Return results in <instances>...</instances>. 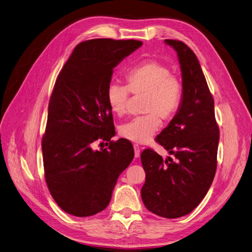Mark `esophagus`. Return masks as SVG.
Listing matches in <instances>:
<instances>
[{
  "instance_id": "1",
  "label": "esophagus",
  "mask_w": 252,
  "mask_h": 252,
  "mask_svg": "<svg viewBox=\"0 0 252 252\" xmlns=\"http://www.w3.org/2000/svg\"><path fill=\"white\" fill-rule=\"evenodd\" d=\"M134 155L136 158L140 156V148L138 144H134Z\"/></svg>"
}]
</instances>
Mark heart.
<instances>
[{
	"mask_svg": "<svg viewBox=\"0 0 252 252\" xmlns=\"http://www.w3.org/2000/svg\"><path fill=\"white\" fill-rule=\"evenodd\" d=\"M126 86L111 84L107 89V101L117 116L127 112L129 92L144 96L145 115L136 117L120 126L119 133L135 143H147L161 126V118L169 121L179 112L183 101L184 86L179 76L172 74L165 63L157 60L143 61L125 75Z\"/></svg>",
	"mask_w": 252,
	"mask_h": 252,
	"instance_id": "1",
	"label": "heart"
}]
</instances>
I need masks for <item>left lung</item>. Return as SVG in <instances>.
Segmentation results:
<instances>
[{
	"instance_id": "8db88e82",
	"label": "left lung",
	"mask_w": 252,
	"mask_h": 252,
	"mask_svg": "<svg viewBox=\"0 0 252 252\" xmlns=\"http://www.w3.org/2000/svg\"><path fill=\"white\" fill-rule=\"evenodd\" d=\"M177 51L184 95L181 108L156 141L174 158L141 153L145 182L141 198L150 212L176 219L189 214L205 197L217 169L220 131L215 102L196 54L181 40L165 39Z\"/></svg>"
}]
</instances>
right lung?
<instances>
[{"label": "right lung", "instance_id": "1", "mask_svg": "<svg viewBox=\"0 0 252 252\" xmlns=\"http://www.w3.org/2000/svg\"><path fill=\"white\" fill-rule=\"evenodd\" d=\"M142 45L135 39L95 38L78 44L56 78L42 140L45 180L58 205L90 217L109 205L119 175L134 158L126 139L115 135L107 101L113 69ZM97 140L109 147L93 150Z\"/></svg>", "mask_w": 252, "mask_h": 252}]
</instances>
